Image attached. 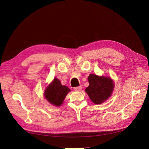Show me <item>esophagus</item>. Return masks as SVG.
I'll list each match as a JSON object with an SVG mask.
<instances>
[{"mask_svg":"<svg viewBox=\"0 0 149 149\" xmlns=\"http://www.w3.org/2000/svg\"><path fill=\"white\" fill-rule=\"evenodd\" d=\"M81 89H82V87L81 86H78V87H75L74 88V89L75 90V91H81Z\"/></svg>","mask_w":149,"mask_h":149,"instance_id":"esophagus-1","label":"esophagus"}]
</instances>
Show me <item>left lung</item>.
<instances>
[{
    "label": "left lung",
    "mask_w": 149,
    "mask_h": 149,
    "mask_svg": "<svg viewBox=\"0 0 149 149\" xmlns=\"http://www.w3.org/2000/svg\"><path fill=\"white\" fill-rule=\"evenodd\" d=\"M88 80L89 85L85 91L94 104H100L111 96L114 83L111 78L90 74Z\"/></svg>",
    "instance_id": "obj_1"
}]
</instances>
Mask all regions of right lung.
I'll return each instance as SVG.
<instances>
[{
	"mask_svg": "<svg viewBox=\"0 0 149 149\" xmlns=\"http://www.w3.org/2000/svg\"><path fill=\"white\" fill-rule=\"evenodd\" d=\"M70 89L66 86L61 84L60 81L55 78L45 90L44 96L46 100L52 105L60 106L64 101Z\"/></svg>",
	"mask_w": 149,
	"mask_h": 149,
	"instance_id": "1",
	"label": "right lung"
}]
</instances>
